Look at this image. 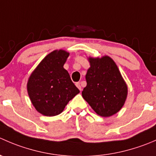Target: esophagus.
Segmentation results:
<instances>
[{"mask_svg":"<svg viewBox=\"0 0 156 156\" xmlns=\"http://www.w3.org/2000/svg\"><path fill=\"white\" fill-rule=\"evenodd\" d=\"M75 85H76V87H78L80 90H81V84H80V82H77L76 84H75Z\"/></svg>","mask_w":156,"mask_h":156,"instance_id":"1","label":"esophagus"}]
</instances>
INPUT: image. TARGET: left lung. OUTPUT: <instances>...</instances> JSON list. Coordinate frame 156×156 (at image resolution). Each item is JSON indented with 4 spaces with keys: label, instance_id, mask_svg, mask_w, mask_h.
<instances>
[{
    "label": "left lung",
    "instance_id": "obj_1",
    "mask_svg": "<svg viewBox=\"0 0 156 156\" xmlns=\"http://www.w3.org/2000/svg\"><path fill=\"white\" fill-rule=\"evenodd\" d=\"M87 86L82 97L96 113L103 117L115 114L125 104L127 87L114 61L106 56L89 58Z\"/></svg>",
    "mask_w": 156,
    "mask_h": 156
}]
</instances>
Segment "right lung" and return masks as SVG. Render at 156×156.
Masks as SVG:
<instances>
[{
    "label": "right lung",
    "mask_w": 156,
    "mask_h": 156,
    "mask_svg": "<svg viewBox=\"0 0 156 156\" xmlns=\"http://www.w3.org/2000/svg\"><path fill=\"white\" fill-rule=\"evenodd\" d=\"M69 53L54 50L31 73L27 90L37 112L46 116L60 114L67 103L80 92L63 68Z\"/></svg>",
    "instance_id": "1"
}]
</instances>
